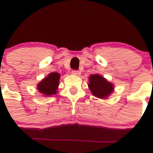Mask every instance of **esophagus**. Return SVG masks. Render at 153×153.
Masks as SVG:
<instances>
[{"label": "esophagus", "mask_w": 153, "mask_h": 153, "mask_svg": "<svg viewBox=\"0 0 153 153\" xmlns=\"http://www.w3.org/2000/svg\"><path fill=\"white\" fill-rule=\"evenodd\" d=\"M71 74L75 75H78V74H79V71H78V70H72V71H71Z\"/></svg>", "instance_id": "1"}]
</instances>
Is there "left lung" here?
Wrapping results in <instances>:
<instances>
[{
	"mask_svg": "<svg viewBox=\"0 0 153 153\" xmlns=\"http://www.w3.org/2000/svg\"><path fill=\"white\" fill-rule=\"evenodd\" d=\"M89 89L92 94L99 98H106L112 93L114 86L100 75H91L89 78Z\"/></svg>",
	"mask_w": 153,
	"mask_h": 153,
	"instance_id": "1",
	"label": "left lung"
}]
</instances>
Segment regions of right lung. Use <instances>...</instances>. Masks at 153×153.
<instances>
[{
	"label": "right lung",
	"mask_w": 153,
	"mask_h": 153,
	"mask_svg": "<svg viewBox=\"0 0 153 153\" xmlns=\"http://www.w3.org/2000/svg\"><path fill=\"white\" fill-rule=\"evenodd\" d=\"M60 75L57 72L49 74L46 78L38 84L37 88L42 94L46 96L56 94V90L59 86Z\"/></svg>",
	"instance_id": "add662e5"
}]
</instances>
